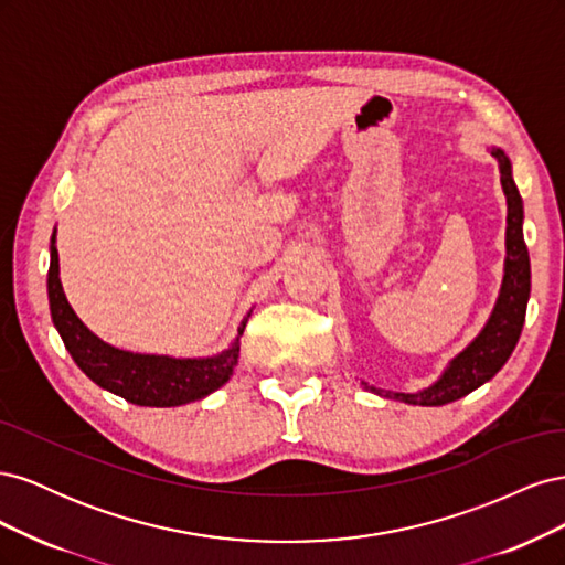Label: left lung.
<instances>
[{
    "instance_id": "8db88e82",
    "label": "left lung",
    "mask_w": 565,
    "mask_h": 565,
    "mask_svg": "<svg viewBox=\"0 0 565 565\" xmlns=\"http://www.w3.org/2000/svg\"><path fill=\"white\" fill-rule=\"evenodd\" d=\"M494 160L500 162L502 188L507 195V262H504V280L502 292L494 311L471 344L461 351L450 367L443 372V377L419 393H393L384 388L365 386L380 396L401 401L407 405H446L461 396H467L473 388L492 380L509 361L511 351L516 349L525 322V306L530 297V259L523 241V200L519 188L511 179V162L504 150L492 148Z\"/></svg>"
}]
</instances>
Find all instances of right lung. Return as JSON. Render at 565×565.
Wrapping results in <instances>:
<instances>
[{"mask_svg":"<svg viewBox=\"0 0 565 565\" xmlns=\"http://www.w3.org/2000/svg\"><path fill=\"white\" fill-rule=\"evenodd\" d=\"M54 243L56 233L51 235L46 278L51 318L73 361L92 382L134 405L174 407L210 396L231 380L247 320H243L231 349L214 358H169L119 351L84 328V322L71 309L58 278V252Z\"/></svg>","mask_w":565,"mask_h":565,"instance_id":"1","label":"right lung"}]
</instances>
